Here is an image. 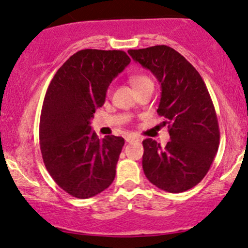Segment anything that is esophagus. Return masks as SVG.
Masks as SVG:
<instances>
[{
    "mask_svg": "<svg viewBox=\"0 0 248 248\" xmlns=\"http://www.w3.org/2000/svg\"><path fill=\"white\" fill-rule=\"evenodd\" d=\"M126 142H128V143H130V142H136V141H140V139L138 138V136H134V135H128L126 136Z\"/></svg>",
    "mask_w": 248,
    "mask_h": 248,
    "instance_id": "34e87169",
    "label": "esophagus"
}]
</instances>
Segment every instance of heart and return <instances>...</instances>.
I'll use <instances>...</instances> for the list:
<instances>
[{"instance_id":"b5f03b06","label":"heart","mask_w":248,"mask_h":248,"mask_svg":"<svg viewBox=\"0 0 248 248\" xmlns=\"http://www.w3.org/2000/svg\"><path fill=\"white\" fill-rule=\"evenodd\" d=\"M129 82L132 85L134 90H139V88L142 86H146V85H153L152 79L146 75H141V73H138V75H132L129 77Z\"/></svg>"}]
</instances>
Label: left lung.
<instances>
[{
  "label": "left lung",
  "mask_w": 248,
  "mask_h": 248,
  "mask_svg": "<svg viewBox=\"0 0 248 248\" xmlns=\"http://www.w3.org/2000/svg\"><path fill=\"white\" fill-rule=\"evenodd\" d=\"M161 84L158 115L166 118L170 140L161 147L153 139L143 144L142 168L150 183L168 192L197 186L209 171L219 147L215 106L198 71L167 45L128 51Z\"/></svg>",
  "instance_id": "8db88e82"
}]
</instances>
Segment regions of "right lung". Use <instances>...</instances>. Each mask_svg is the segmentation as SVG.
Listing matches in <instances>:
<instances>
[{
	"label": "right lung",
	"instance_id": "obj_1",
	"mask_svg": "<svg viewBox=\"0 0 248 248\" xmlns=\"http://www.w3.org/2000/svg\"><path fill=\"white\" fill-rule=\"evenodd\" d=\"M129 62L124 51L80 50L59 67L47 87L39 121L43 161L53 181L73 197H93L114 181L124 138L99 139L90 120Z\"/></svg>",
	"mask_w": 248,
	"mask_h": 248
}]
</instances>
